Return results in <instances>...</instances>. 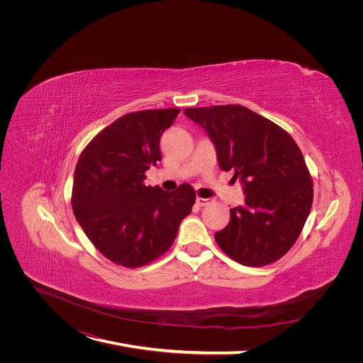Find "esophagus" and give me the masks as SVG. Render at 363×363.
Listing matches in <instances>:
<instances>
[{"label": "esophagus", "instance_id": "1", "mask_svg": "<svg viewBox=\"0 0 363 363\" xmlns=\"http://www.w3.org/2000/svg\"><path fill=\"white\" fill-rule=\"evenodd\" d=\"M212 203V200L211 199H203V197H197V204L199 206H208V204H211Z\"/></svg>", "mask_w": 363, "mask_h": 363}]
</instances>
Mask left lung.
<instances>
[{"instance_id":"obj_1","label":"left lung","mask_w":363,"mask_h":363,"mask_svg":"<svg viewBox=\"0 0 363 363\" xmlns=\"http://www.w3.org/2000/svg\"><path fill=\"white\" fill-rule=\"evenodd\" d=\"M216 147L219 167L241 179L245 206L215 234L233 260L259 268L277 262L297 241L311 213L313 179L290 133L240 104L189 107Z\"/></svg>"}]
</instances>
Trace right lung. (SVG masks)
I'll list each match as a JSON object with an SVG mask.
<instances>
[{"instance_id": "add662e5", "label": "right lung", "mask_w": 363, "mask_h": 363, "mask_svg": "<svg viewBox=\"0 0 363 363\" xmlns=\"http://www.w3.org/2000/svg\"><path fill=\"white\" fill-rule=\"evenodd\" d=\"M179 111L123 114L89 141L74 167V218L95 249L123 268H141L164 255L196 203L188 184L172 193L144 184L145 170L162 160V133Z\"/></svg>"}]
</instances>
